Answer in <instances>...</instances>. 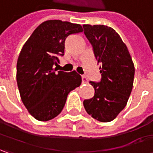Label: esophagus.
<instances>
[{"mask_svg": "<svg viewBox=\"0 0 153 153\" xmlns=\"http://www.w3.org/2000/svg\"><path fill=\"white\" fill-rule=\"evenodd\" d=\"M82 83L83 84L88 83V79H87V78H86V77L82 76Z\"/></svg>", "mask_w": 153, "mask_h": 153, "instance_id": "obj_1", "label": "esophagus"}]
</instances>
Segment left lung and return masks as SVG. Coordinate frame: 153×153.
I'll return each instance as SVG.
<instances>
[{
	"instance_id": "1",
	"label": "left lung",
	"mask_w": 153,
	"mask_h": 153,
	"mask_svg": "<svg viewBox=\"0 0 153 153\" xmlns=\"http://www.w3.org/2000/svg\"><path fill=\"white\" fill-rule=\"evenodd\" d=\"M83 27L97 62L101 63L102 75L100 82H90L95 94L84 100V107L94 119L109 123L128 103L133 89L134 65L126 44L113 28L103 25H84Z\"/></svg>"
}]
</instances>
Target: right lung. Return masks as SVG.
Masks as SVG:
<instances>
[{"label":"right lung","instance_id":"add662e5","mask_svg":"<svg viewBox=\"0 0 153 153\" xmlns=\"http://www.w3.org/2000/svg\"><path fill=\"white\" fill-rule=\"evenodd\" d=\"M83 31L79 24L47 20L39 25L24 44L17 62V84L24 105L35 119L50 121L63 109L68 95L79 86L81 76L73 71L56 72L63 56L65 40Z\"/></svg>","mask_w":153,"mask_h":153}]
</instances>
